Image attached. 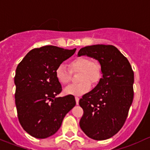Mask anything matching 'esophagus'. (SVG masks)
Returning a JSON list of instances; mask_svg holds the SVG:
<instances>
[{"label": "esophagus", "mask_w": 150, "mask_h": 150, "mask_svg": "<svg viewBox=\"0 0 150 150\" xmlns=\"http://www.w3.org/2000/svg\"><path fill=\"white\" fill-rule=\"evenodd\" d=\"M75 100H76V105H79V98L78 97H75Z\"/></svg>", "instance_id": "1"}]
</instances>
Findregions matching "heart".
<instances>
[{
    "label": "heart",
    "mask_w": 150,
    "mask_h": 150,
    "mask_svg": "<svg viewBox=\"0 0 150 150\" xmlns=\"http://www.w3.org/2000/svg\"><path fill=\"white\" fill-rule=\"evenodd\" d=\"M71 71L79 72V83L67 86L65 92L67 95L80 96L90 89L91 83L98 84L102 77L101 65L98 61L91 60L87 57H79L69 63ZM55 77L61 84H67L71 81V72L64 64H61L55 69Z\"/></svg>",
    "instance_id": "obj_1"
}]
</instances>
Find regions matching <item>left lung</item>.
<instances>
[{
    "mask_svg": "<svg viewBox=\"0 0 150 150\" xmlns=\"http://www.w3.org/2000/svg\"><path fill=\"white\" fill-rule=\"evenodd\" d=\"M79 56L87 55L101 65L98 85L79 100L84 114L81 130L95 140H105L123 127L134 99V71L127 58L115 46L95 45L82 47Z\"/></svg>",
    "mask_w": 150,
    "mask_h": 150,
    "instance_id": "1",
    "label": "left lung"
}]
</instances>
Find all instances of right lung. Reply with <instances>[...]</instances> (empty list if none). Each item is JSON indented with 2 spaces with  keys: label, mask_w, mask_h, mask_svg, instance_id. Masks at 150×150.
<instances>
[{
  "label": "right lung",
  "mask_w": 150,
  "mask_h": 150,
  "mask_svg": "<svg viewBox=\"0 0 150 150\" xmlns=\"http://www.w3.org/2000/svg\"><path fill=\"white\" fill-rule=\"evenodd\" d=\"M76 50L43 46L30 50L17 66L14 83L18 118L24 130L35 138L53 135L75 106L73 95L56 98L62 87L55 72Z\"/></svg>",
  "instance_id": "right-lung-1"
}]
</instances>
